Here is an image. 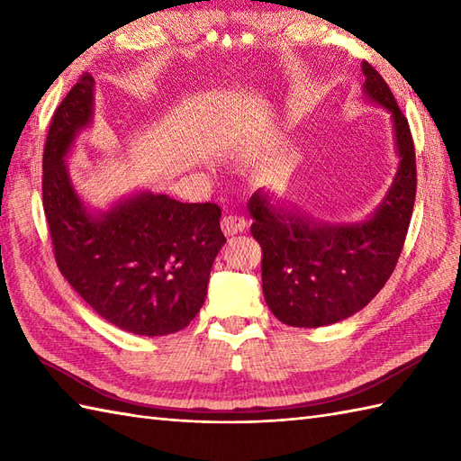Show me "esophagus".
<instances>
[{
  "instance_id": "34e87169",
  "label": "esophagus",
  "mask_w": 461,
  "mask_h": 461,
  "mask_svg": "<svg viewBox=\"0 0 461 461\" xmlns=\"http://www.w3.org/2000/svg\"><path fill=\"white\" fill-rule=\"evenodd\" d=\"M248 228V220L241 218V215H223L221 218V230L225 236H236V233H241Z\"/></svg>"
}]
</instances>
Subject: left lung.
<instances>
[{"mask_svg": "<svg viewBox=\"0 0 461 461\" xmlns=\"http://www.w3.org/2000/svg\"><path fill=\"white\" fill-rule=\"evenodd\" d=\"M365 93L393 114L398 172L384 200L358 223H317L295 208L273 203L256 192L248 210L251 236L261 246L263 295L271 312L289 327H325L355 315L376 297L404 248L416 200L412 134L393 91L370 63L362 61Z\"/></svg>", "mask_w": 461, "mask_h": 461, "instance_id": "1", "label": "left lung"}]
</instances>
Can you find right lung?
I'll return each mask as SVG.
<instances>
[{
  "instance_id": "right-lung-1",
  "label": "right lung",
  "mask_w": 461,
  "mask_h": 461,
  "mask_svg": "<svg viewBox=\"0 0 461 461\" xmlns=\"http://www.w3.org/2000/svg\"><path fill=\"white\" fill-rule=\"evenodd\" d=\"M91 75L67 93L43 150V210L59 271L114 327L164 337L203 305L212 263L225 243L218 203H182L140 192L93 213L68 178L65 156L93 121Z\"/></svg>"
}]
</instances>
